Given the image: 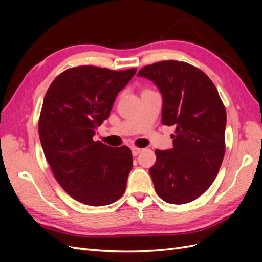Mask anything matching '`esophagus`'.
I'll return each mask as SVG.
<instances>
[{"mask_svg":"<svg viewBox=\"0 0 262 262\" xmlns=\"http://www.w3.org/2000/svg\"><path fill=\"white\" fill-rule=\"evenodd\" d=\"M131 150H132V154H133V156H137V155L141 152V148L136 147V146H133V147L131 148Z\"/></svg>","mask_w":262,"mask_h":262,"instance_id":"obj_1","label":"esophagus"}]
</instances>
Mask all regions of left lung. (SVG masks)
<instances>
[{"instance_id":"1","label":"left lung","mask_w":262,"mask_h":262,"mask_svg":"<svg viewBox=\"0 0 262 262\" xmlns=\"http://www.w3.org/2000/svg\"><path fill=\"white\" fill-rule=\"evenodd\" d=\"M138 76L160 90L162 123L176 126L172 148L155 150L149 168L155 191L167 203L191 202L209 189L223 162L225 107L209 76L186 62H157Z\"/></svg>"}]
</instances>
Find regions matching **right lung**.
Wrapping results in <instances>:
<instances>
[{"label": "right lung", "mask_w": 262, "mask_h": 262, "mask_svg": "<svg viewBox=\"0 0 262 262\" xmlns=\"http://www.w3.org/2000/svg\"><path fill=\"white\" fill-rule=\"evenodd\" d=\"M136 72L72 68L46 93L38 125L43 153L60 186L82 203L101 207L125 191L133 166L130 148L110 147L93 137Z\"/></svg>", "instance_id": "1"}]
</instances>
